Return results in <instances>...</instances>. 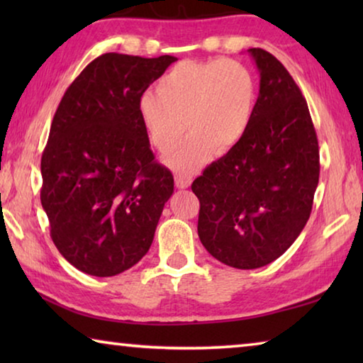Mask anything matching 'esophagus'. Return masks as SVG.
<instances>
[{
    "label": "esophagus",
    "instance_id": "obj_1",
    "mask_svg": "<svg viewBox=\"0 0 363 363\" xmlns=\"http://www.w3.org/2000/svg\"><path fill=\"white\" fill-rule=\"evenodd\" d=\"M190 182H192L190 176L184 174V173H176V187L177 189H187L190 186Z\"/></svg>",
    "mask_w": 363,
    "mask_h": 363
}]
</instances>
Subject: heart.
I'll return each mask as SVG.
<instances>
[{
	"label": "heart",
	"instance_id": "obj_1",
	"mask_svg": "<svg viewBox=\"0 0 363 363\" xmlns=\"http://www.w3.org/2000/svg\"><path fill=\"white\" fill-rule=\"evenodd\" d=\"M256 83L237 60L181 62L160 79L157 91L140 96L139 115L152 144L168 152L187 131L190 138L168 162L192 171L210 155H225L250 130Z\"/></svg>",
	"mask_w": 363,
	"mask_h": 363
}]
</instances>
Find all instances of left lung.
<instances>
[{
	"mask_svg": "<svg viewBox=\"0 0 363 363\" xmlns=\"http://www.w3.org/2000/svg\"><path fill=\"white\" fill-rule=\"evenodd\" d=\"M248 52L261 78L250 130L192 184L200 242L235 269L262 267L291 247L311 216L320 174L317 134L298 84L270 52Z\"/></svg>",
	"mask_w": 363,
	"mask_h": 363,
	"instance_id": "obj_1",
	"label": "left lung"
}]
</instances>
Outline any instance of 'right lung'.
<instances>
[{"instance_id":"add662e5","label":"right lung","mask_w":363,"mask_h":363,"mask_svg":"<svg viewBox=\"0 0 363 363\" xmlns=\"http://www.w3.org/2000/svg\"><path fill=\"white\" fill-rule=\"evenodd\" d=\"M177 60L102 54L75 78L41 157V205L59 253L94 277H112L149 251L174 192L155 162L140 96Z\"/></svg>"}]
</instances>
